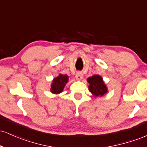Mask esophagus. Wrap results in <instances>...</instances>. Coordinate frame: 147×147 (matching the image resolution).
Returning a JSON list of instances; mask_svg holds the SVG:
<instances>
[{"label":"esophagus","mask_w":147,"mask_h":147,"mask_svg":"<svg viewBox=\"0 0 147 147\" xmlns=\"http://www.w3.org/2000/svg\"><path fill=\"white\" fill-rule=\"evenodd\" d=\"M75 77L77 80H79V81L82 80V79H83V74H82L81 72H77V74H76Z\"/></svg>","instance_id":"34e87169"}]
</instances>
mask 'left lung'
Returning a JSON list of instances; mask_svg holds the SVG:
<instances>
[{
    "instance_id": "8db88e82",
    "label": "left lung",
    "mask_w": 147,
    "mask_h": 147,
    "mask_svg": "<svg viewBox=\"0 0 147 147\" xmlns=\"http://www.w3.org/2000/svg\"><path fill=\"white\" fill-rule=\"evenodd\" d=\"M89 91L95 97H102L108 92V88L103 78L99 75H95L87 79Z\"/></svg>"
}]
</instances>
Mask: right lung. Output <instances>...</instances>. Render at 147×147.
Wrapping results in <instances>:
<instances>
[{"instance_id": "right-lung-1", "label": "right lung", "mask_w": 147, "mask_h": 147, "mask_svg": "<svg viewBox=\"0 0 147 147\" xmlns=\"http://www.w3.org/2000/svg\"><path fill=\"white\" fill-rule=\"evenodd\" d=\"M69 77L67 75L59 74V76L53 79L51 84L50 91L53 94H59L63 92L64 88L68 82Z\"/></svg>"}]
</instances>
